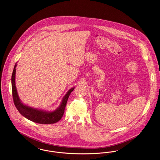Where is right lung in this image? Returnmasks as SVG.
<instances>
[{"label":"right lung","mask_w":160,"mask_h":160,"mask_svg":"<svg viewBox=\"0 0 160 160\" xmlns=\"http://www.w3.org/2000/svg\"><path fill=\"white\" fill-rule=\"evenodd\" d=\"M16 66H17V64H15L14 70H13V72L12 74L11 82H12V98H13L14 104L16 108L17 109V110L23 117L36 123L43 124H54L56 122H57L58 121H59L63 116L68 98L69 97L70 93L74 90V88H72L68 91L67 94L62 98V102L60 106L54 111H44L39 110V109L38 110L35 108L29 107L22 103L20 100V98L18 96L17 91L15 86V81Z\"/></svg>","instance_id":"add662e5"}]
</instances>
